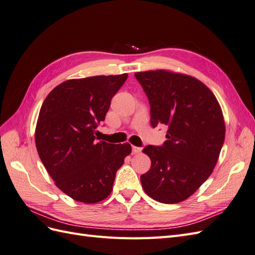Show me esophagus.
Here are the masks:
<instances>
[{
  "instance_id": "esophagus-1",
  "label": "esophagus",
  "mask_w": 255,
  "mask_h": 255,
  "mask_svg": "<svg viewBox=\"0 0 255 255\" xmlns=\"http://www.w3.org/2000/svg\"><path fill=\"white\" fill-rule=\"evenodd\" d=\"M140 152H141V148H139V146H135V145L132 146V153L133 154H138Z\"/></svg>"
}]
</instances>
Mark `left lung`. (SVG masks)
I'll list each match as a JSON object with an SVG mask.
<instances>
[{
  "label": "left lung",
  "mask_w": 255,
  "mask_h": 255,
  "mask_svg": "<svg viewBox=\"0 0 255 255\" xmlns=\"http://www.w3.org/2000/svg\"><path fill=\"white\" fill-rule=\"evenodd\" d=\"M150 103L151 126L168 127L163 145L142 150L151 159L140 176L145 194L161 203L186 200L213 172L226 126L213 92L190 75L167 70L135 73Z\"/></svg>",
  "instance_id": "obj_1"
}]
</instances>
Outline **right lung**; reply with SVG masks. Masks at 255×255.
Masks as SVG:
<instances>
[{
	"label": "right lung",
	"instance_id": "right-lung-1",
	"mask_svg": "<svg viewBox=\"0 0 255 255\" xmlns=\"http://www.w3.org/2000/svg\"><path fill=\"white\" fill-rule=\"evenodd\" d=\"M128 74L68 80L54 88L38 117L35 142L56 186L75 201L97 203L110 196L116 172L132 151L130 144L98 141L113 97Z\"/></svg>",
	"mask_w": 255,
	"mask_h": 255
}]
</instances>
